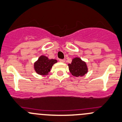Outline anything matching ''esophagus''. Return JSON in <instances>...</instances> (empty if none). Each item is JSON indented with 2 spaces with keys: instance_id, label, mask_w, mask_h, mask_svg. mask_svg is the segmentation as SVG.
Returning a JSON list of instances; mask_svg holds the SVG:
<instances>
[{
  "instance_id": "34e87169",
  "label": "esophagus",
  "mask_w": 122,
  "mask_h": 122,
  "mask_svg": "<svg viewBox=\"0 0 122 122\" xmlns=\"http://www.w3.org/2000/svg\"><path fill=\"white\" fill-rule=\"evenodd\" d=\"M59 61H60V62H64L65 60V59H60V60H59Z\"/></svg>"
}]
</instances>
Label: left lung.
Here are the masks:
<instances>
[{
    "instance_id": "left-lung-1",
    "label": "left lung",
    "mask_w": 122,
    "mask_h": 122,
    "mask_svg": "<svg viewBox=\"0 0 122 122\" xmlns=\"http://www.w3.org/2000/svg\"><path fill=\"white\" fill-rule=\"evenodd\" d=\"M68 67L72 75L76 77L84 76L88 72L86 64L79 58L73 59L71 63L68 64Z\"/></svg>"
}]
</instances>
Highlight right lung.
<instances>
[{"instance_id": "add662e5", "label": "right lung", "mask_w": 122, "mask_h": 122, "mask_svg": "<svg viewBox=\"0 0 122 122\" xmlns=\"http://www.w3.org/2000/svg\"><path fill=\"white\" fill-rule=\"evenodd\" d=\"M57 62L56 60H49L47 57L41 56L37 61L34 63V69L37 74L41 75H47L52 68V65Z\"/></svg>"}]
</instances>
